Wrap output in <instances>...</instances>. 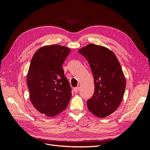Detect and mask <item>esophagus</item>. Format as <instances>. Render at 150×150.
<instances>
[{
  "label": "esophagus",
  "mask_w": 150,
  "mask_h": 150,
  "mask_svg": "<svg viewBox=\"0 0 150 150\" xmlns=\"http://www.w3.org/2000/svg\"><path fill=\"white\" fill-rule=\"evenodd\" d=\"M74 92L76 93H78L79 91V87H76V88H74Z\"/></svg>",
  "instance_id": "34e87169"
}]
</instances>
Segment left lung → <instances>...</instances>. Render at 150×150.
I'll use <instances>...</instances> for the list:
<instances>
[{
	"label": "left lung",
	"instance_id": "obj_1",
	"mask_svg": "<svg viewBox=\"0 0 150 150\" xmlns=\"http://www.w3.org/2000/svg\"><path fill=\"white\" fill-rule=\"evenodd\" d=\"M78 52L88 61L94 76V93L87 101L90 112L98 117L112 114L123 98L126 79L115 54L109 49L90 44Z\"/></svg>",
	"mask_w": 150,
	"mask_h": 150
}]
</instances>
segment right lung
I'll return each mask as SVG.
<instances>
[{
	"instance_id": "right-lung-1",
	"label": "right lung",
	"mask_w": 150,
	"mask_h": 150,
	"mask_svg": "<svg viewBox=\"0 0 150 150\" xmlns=\"http://www.w3.org/2000/svg\"><path fill=\"white\" fill-rule=\"evenodd\" d=\"M70 52L65 46L49 45L39 48L32 58L27 76L30 100L47 116L65 110L71 98V88L62 67Z\"/></svg>"
}]
</instances>
